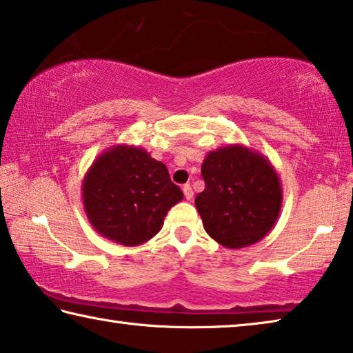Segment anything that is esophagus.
<instances>
[{"label": "esophagus", "instance_id": "1", "mask_svg": "<svg viewBox=\"0 0 353 353\" xmlns=\"http://www.w3.org/2000/svg\"><path fill=\"white\" fill-rule=\"evenodd\" d=\"M182 190H183V196H185V199L187 201H191L193 199V190H191V187L188 183H185L183 187H182Z\"/></svg>", "mask_w": 353, "mask_h": 353}]
</instances>
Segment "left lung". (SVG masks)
Returning a JSON list of instances; mask_svg holds the SVG:
<instances>
[{
  "label": "left lung",
  "mask_w": 353,
  "mask_h": 353,
  "mask_svg": "<svg viewBox=\"0 0 353 353\" xmlns=\"http://www.w3.org/2000/svg\"><path fill=\"white\" fill-rule=\"evenodd\" d=\"M201 174L205 188L194 204L214 241L241 249L270 234L283 201L270 159L243 145L221 146L205 155Z\"/></svg>",
  "instance_id": "8db88e82"
}]
</instances>
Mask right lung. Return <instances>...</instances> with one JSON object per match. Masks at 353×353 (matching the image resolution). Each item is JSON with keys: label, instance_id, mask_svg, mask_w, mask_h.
I'll use <instances>...</instances> for the list:
<instances>
[{"label": "right lung", "instance_id": "add662e5", "mask_svg": "<svg viewBox=\"0 0 353 353\" xmlns=\"http://www.w3.org/2000/svg\"><path fill=\"white\" fill-rule=\"evenodd\" d=\"M183 199L168 168L146 149L115 145L101 152L82 181V204L99 235L121 246L146 243Z\"/></svg>", "mask_w": 353, "mask_h": 353}]
</instances>
